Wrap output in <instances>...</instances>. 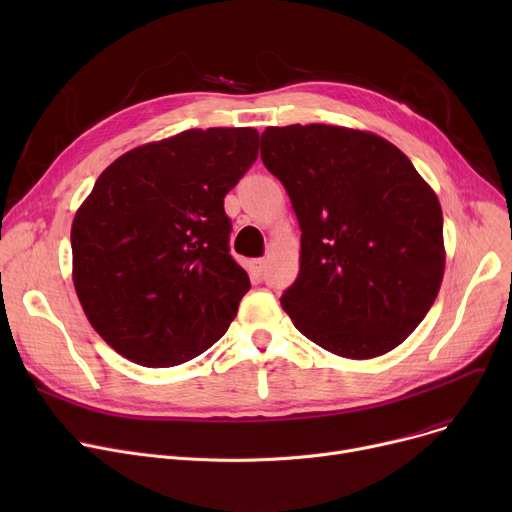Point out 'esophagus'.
Returning <instances> with one entry per match:
<instances>
[{"label":"esophagus","instance_id":"34e87169","mask_svg":"<svg viewBox=\"0 0 512 512\" xmlns=\"http://www.w3.org/2000/svg\"><path fill=\"white\" fill-rule=\"evenodd\" d=\"M267 272V261L265 259H253L251 261V274L261 278Z\"/></svg>","mask_w":512,"mask_h":512}]
</instances>
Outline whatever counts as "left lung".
<instances>
[{
	"label": "left lung",
	"mask_w": 512,
	"mask_h": 512,
	"mask_svg": "<svg viewBox=\"0 0 512 512\" xmlns=\"http://www.w3.org/2000/svg\"><path fill=\"white\" fill-rule=\"evenodd\" d=\"M261 159L301 226V270L282 309L334 355L392 351L421 324L444 276L436 193L398 147L351 128L270 126Z\"/></svg>",
	"instance_id": "left-lung-1"
}]
</instances>
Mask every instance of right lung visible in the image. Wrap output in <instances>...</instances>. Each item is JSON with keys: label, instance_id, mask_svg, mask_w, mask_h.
<instances>
[{"label": "right lung", "instance_id": "1", "mask_svg": "<svg viewBox=\"0 0 512 512\" xmlns=\"http://www.w3.org/2000/svg\"><path fill=\"white\" fill-rule=\"evenodd\" d=\"M255 128L186 130L124 153L72 222L74 288L91 326L145 367L218 342L251 288L224 197L257 159Z\"/></svg>", "mask_w": 512, "mask_h": 512}]
</instances>
